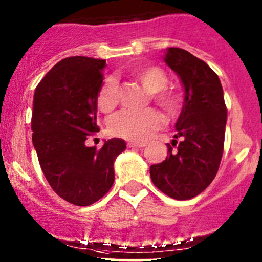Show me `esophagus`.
Masks as SVG:
<instances>
[{"label":"esophagus","mask_w":262,"mask_h":262,"mask_svg":"<svg viewBox=\"0 0 262 262\" xmlns=\"http://www.w3.org/2000/svg\"><path fill=\"white\" fill-rule=\"evenodd\" d=\"M126 145H128L129 148H144L146 144L143 142H128Z\"/></svg>","instance_id":"obj_1"}]
</instances>
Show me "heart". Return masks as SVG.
Segmentation results:
<instances>
[{
	"label": "heart",
	"instance_id": "b5f03b06",
	"mask_svg": "<svg viewBox=\"0 0 262 262\" xmlns=\"http://www.w3.org/2000/svg\"><path fill=\"white\" fill-rule=\"evenodd\" d=\"M130 76L149 92V97L168 114H177L182 109V97L168 88L169 77L162 67L148 64L130 72ZM119 103V85L114 78H105L97 93V105L102 113H111ZM164 125V117L159 111H122L112 117L108 129L112 136L133 142H144Z\"/></svg>",
	"mask_w": 262,
	"mask_h": 262
}]
</instances>
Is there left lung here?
<instances>
[{
  "mask_svg": "<svg viewBox=\"0 0 262 262\" xmlns=\"http://www.w3.org/2000/svg\"><path fill=\"white\" fill-rule=\"evenodd\" d=\"M164 61L182 79L185 89L175 139L168 157L150 166L154 185L177 200H188L210 185L219 170L225 140L228 109L217 74L203 59L171 47Z\"/></svg>",
  "mask_w": 262,
  "mask_h": 262,
  "instance_id": "left-lung-1",
  "label": "left lung"
}]
</instances>
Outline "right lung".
Returning a JSON list of instances; mask_svg holds the SVG:
<instances>
[{
  "instance_id": "add662e5",
  "label": "right lung",
  "mask_w": 262,
  "mask_h": 262,
  "mask_svg": "<svg viewBox=\"0 0 262 262\" xmlns=\"http://www.w3.org/2000/svg\"><path fill=\"white\" fill-rule=\"evenodd\" d=\"M104 66L105 59L67 57L34 92L31 129L39 165L54 192L77 206L107 194L114 183V160L125 150V142L118 138L100 149L85 145L99 132L97 93Z\"/></svg>"
}]
</instances>
